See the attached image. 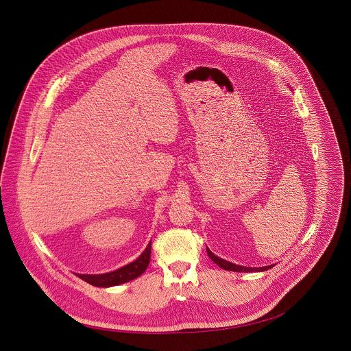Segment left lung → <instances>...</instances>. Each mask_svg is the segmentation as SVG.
<instances>
[{
  "label": "left lung",
  "mask_w": 351,
  "mask_h": 351,
  "mask_svg": "<svg viewBox=\"0 0 351 351\" xmlns=\"http://www.w3.org/2000/svg\"><path fill=\"white\" fill-rule=\"evenodd\" d=\"M206 252H208L209 258H210L216 265H219L221 269H224V270H231V271H265V270H267V269H270V267L274 266V265H269V266H263V267H245V266L235 265V263L227 262V261H224V259L216 256L208 247H206Z\"/></svg>",
  "instance_id": "left-lung-1"
}]
</instances>
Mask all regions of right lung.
Segmentation results:
<instances>
[{
  "label": "right lung",
  "instance_id": "right-lung-1",
  "mask_svg": "<svg viewBox=\"0 0 351 351\" xmlns=\"http://www.w3.org/2000/svg\"><path fill=\"white\" fill-rule=\"evenodd\" d=\"M150 256L151 243H149L146 250L143 251V254L136 261H134L130 265H125L114 271L105 273V274H77V276L81 280L86 281L88 284L95 285V287H101V288L124 284L131 280H135L136 277H139L141 274L145 273V270L147 269V266L150 263Z\"/></svg>",
  "mask_w": 351,
  "mask_h": 351
}]
</instances>
